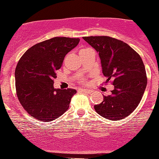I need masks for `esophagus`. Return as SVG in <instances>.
I'll return each mask as SVG.
<instances>
[{
    "label": "esophagus",
    "instance_id": "esophagus-1",
    "mask_svg": "<svg viewBox=\"0 0 159 159\" xmlns=\"http://www.w3.org/2000/svg\"><path fill=\"white\" fill-rule=\"evenodd\" d=\"M80 91H82V92H83V93H91V92H92L91 90L85 89H80Z\"/></svg>",
    "mask_w": 159,
    "mask_h": 159
}]
</instances>
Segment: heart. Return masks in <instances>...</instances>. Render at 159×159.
I'll return each instance as SVG.
<instances>
[{"instance_id":"obj_1","label":"heart","mask_w":159,"mask_h":159,"mask_svg":"<svg viewBox=\"0 0 159 159\" xmlns=\"http://www.w3.org/2000/svg\"><path fill=\"white\" fill-rule=\"evenodd\" d=\"M83 50H84V49H82V50H80V52H81V51H83Z\"/></svg>"}]
</instances>
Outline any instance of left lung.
<instances>
[{
    "instance_id": "obj_1",
    "label": "left lung",
    "mask_w": 159,
    "mask_h": 159,
    "mask_svg": "<svg viewBox=\"0 0 159 159\" xmlns=\"http://www.w3.org/2000/svg\"><path fill=\"white\" fill-rule=\"evenodd\" d=\"M99 53L107 82L113 80L114 89L99 105L97 113L109 120L117 121L130 114L139 104L148 78L144 65L136 51L123 41L107 36L84 37Z\"/></svg>"
}]
</instances>
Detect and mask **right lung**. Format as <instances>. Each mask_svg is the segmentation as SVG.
<instances>
[{"instance_id": "obj_1", "label": "right lung", "mask_w": 159, "mask_h": 159, "mask_svg": "<svg viewBox=\"0 0 159 159\" xmlns=\"http://www.w3.org/2000/svg\"><path fill=\"white\" fill-rule=\"evenodd\" d=\"M80 38L56 37L35 44L25 52L15 68V88L20 103L31 116L50 121L69 107L75 89H56L54 80L65 56Z\"/></svg>"}]
</instances>
